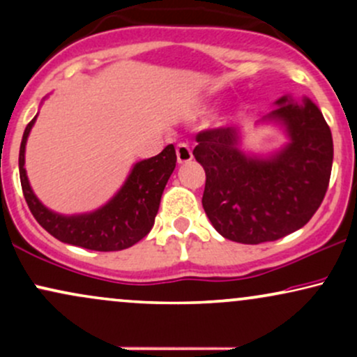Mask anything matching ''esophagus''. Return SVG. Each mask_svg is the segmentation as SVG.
<instances>
[{"mask_svg": "<svg viewBox=\"0 0 357 357\" xmlns=\"http://www.w3.org/2000/svg\"><path fill=\"white\" fill-rule=\"evenodd\" d=\"M176 158H178L179 165H183V162H190L192 159L190 144H186V142H179V144L176 146Z\"/></svg>", "mask_w": 357, "mask_h": 357, "instance_id": "1", "label": "esophagus"}]
</instances>
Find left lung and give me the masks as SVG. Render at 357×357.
<instances>
[{
    "label": "left lung",
    "mask_w": 357,
    "mask_h": 357,
    "mask_svg": "<svg viewBox=\"0 0 357 357\" xmlns=\"http://www.w3.org/2000/svg\"><path fill=\"white\" fill-rule=\"evenodd\" d=\"M260 119L284 129L285 146L268 155L241 151L236 127L196 136V161L204 167L203 208L215 230L238 243L258 245L297 231L321 206L331 169L333 134L317 105L284 96Z\"/></svg>",
    "instance_id": "obj_1"
}]
</instances>
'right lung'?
Wrapping results in <instances>:
<instances>
[{
  "instance_id": "right-lung-1",
  "label": "right lung",
  "mask_w": 357,
  "mask_h": 357,
  "mask_svg": "<svg viewBox=\"0 0 357 357\" xmlns=\"http://www.w3.org/2000/svg\"><path fill=\"white\" fill-rule=\"evenodd\" d=\"M35 121L36 116L24 129L18 159L23 195L35 220L56 240L96 252H117L144 238L153 228L162 191L176 167L174 146L136 162L121 190L104 206L82 215H60L36 198L24 169V147Z\"/></svg>"
}]
</instances>
